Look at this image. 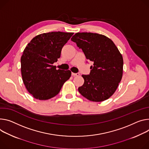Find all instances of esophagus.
Masks as SVG:
<instances>
[{
	"instance_id": "1",
	"label": "esophagus",
	"mask_w": 149,
	"mask_h": 149,
	"mask_svg": "<svg viewBox=\"0 0 149 149\" xmlns=\"http://www.w3.org/2000/svg\"><path fill=\"white\" fill-rule=\"evenodd\" d=\"M72 76H78V75H79V73H73V72H72Z\"/></svg>"
}]
</instances>
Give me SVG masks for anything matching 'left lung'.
<instances>
[{
	"instance_id": "obj_1",
	"label": "left lung",
	"mask_w": 149,
	"mask_h": 149,
	"mask_svg": "<svg viewBox=\"0 0 149 149\" xmlns=\"http://www.w3.org/2000/svg\"><path fill=\"white\" fill-rule=\"evenodd\" d=\"M71 40L94 62L90 74L82 75L84 83L78 88L79 93L93 102L108 99L123 77L124 61L118 49L110 38L97 33H77Z\"/></svg>"
}]
</instances>
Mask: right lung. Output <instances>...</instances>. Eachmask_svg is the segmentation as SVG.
<instances>
[{
    "instance_id": "right-lung-1",
    "label": "right lung",
    "mask_w": 149,
    "mask_h": 149,
    "mask_svg": "<svg viewBox=\"0 0 149 149\" xmlns=\"http://www.w3.org/2000/svg\"><path fill=\"white\" fill-rule=\"evenodd\" d=\"M73 34L60 31L41 34L25 48L21 58L22 78L35 99L45 100L55 97L70 78V70H57L53 63L60 58L63 46Z\"/></svg>"
}]
</instances>
